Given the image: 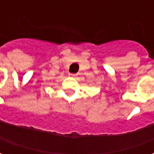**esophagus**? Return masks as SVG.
<instances>
[{"mask_svg":"<svg viewBox=\"0 0 154 154\" xmlns=\"http://www.w3.org/2000/svg\"><path fill=\"white\" fill-rule=\"evenodd\" d=\"M69 75H70L71 77H76V76H77V74H74V73H70Z\"/></svg>","mask_w":154,"mask_h":154,"instance_id":"esophagus-1","label":"esophagus"}]
</instances>
